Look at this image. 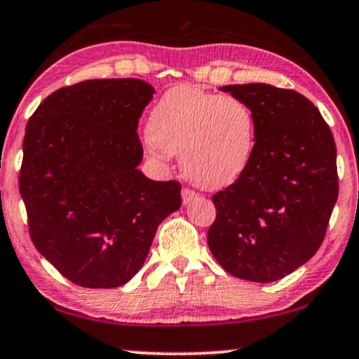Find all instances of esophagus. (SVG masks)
I'll use <instances>...</instances> for the list:
<instances>
[{
    "label": "esophagus",
    "mask_w": 359,
    "mask_h": 359,
    "mask_svg": "<svg viewBox=\"0 0 359 359\" xmlns=\"http://www.w3.org/2000/svg\"><path fill=\"white\" fill-rule=\"evenodd\" d=\"M196 199H199L198 193H194V191H191V189L183 191V203L184 204H191L193 201H196Z\"/></svg>",
    "instance_id": "1"
}]
</instances>
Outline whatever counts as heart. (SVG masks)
Segmentation results:
<instances>
[{"label":"heart","mask_w":359,"mask_h":359,"mask_svg":"<svg viewBox=\"0 0 359 359\" xmlns=\"http://www.w3.org/2000/svg\"><path fill=\"white\" fill-rule=\"evenodd\" d=\"M255 118L232 95L199 87L170 88L153 107L147 150L153 156L181 153V168L203 188L221 189L237 181L254 155Z\"/></svg>","instance_id":"heart-1"}]
</instances>
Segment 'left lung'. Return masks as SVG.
<instances>
[{
  "label": "left lung",
  "instance_id": "obj_1",
  "mask_svg": "<svg viewBox=\"0 0 359 359\" xmlns=\"http://www.w3.org/2000/svg\"><path fill=\"white\" fill-rule=\"evenodd\" d=\"M221 90L250 107L255 145L241 178L212 196L208 245L231 276L276 282L322 245L338 199L337 147L320 110L299 92L269 83Z\"/></svg>",
  "mask_w": 359,
  "mask_h": 359
}]
</instances>
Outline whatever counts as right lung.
<instances>
[{
    "label": "right lung",
    "mask_w": 359,
    "mask_h": 359,
    "mask_svg": "<svg viewBox=\"0 0 359 359\" xmlns=\"http://www.w3.org/2000/svg\"><path fill=\"white\" fill-rule=\"evenodd\" d=\"M153 94L140 79L86 81L53 92L26 125L20 193L32 244L76 285L127 283L181 206L178 181L138 170V118Z\"/></svg>",
    "instance_id": "1"
}]
</instances>
